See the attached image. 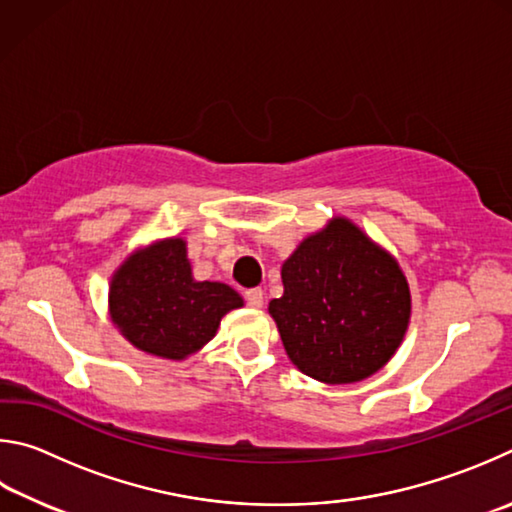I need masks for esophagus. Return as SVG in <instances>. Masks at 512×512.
<instances>
[{
    "mask_svg": "<svg viewBox=\"0 0 512 512\" xmlns=\"http://www.w3.org/2000/svg\"><path fill=\"white\" fill-rule=\"evenodd\" d=\"M263 299H265V294L261 288H251L245 292V301L251 308H263Z\"/></svg>",
    "mask_w": 512,
    "mask_h": 512,
    "instance_id": "obj_1",
    "label": "esophagus"
}]
</instances>
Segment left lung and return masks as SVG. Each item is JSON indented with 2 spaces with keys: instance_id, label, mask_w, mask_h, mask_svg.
I'll use <instances>...</instances> for the list:
<instances>
[{
  "instance_id": "1",
  "label": "left lung",
  "mask_w": 512,
  "mask_h": 512,
  "mask_svg": "<svg viewBox=\"0 0 512 512\" xmlns=\"http://www.w3.org/2000/svg\"><path fill=\"white\" fill-rule=\"evenodd\" d=\"M283 297L270 301L285 353L326 384L366 380L402 344L409 283L387 249L348 218L303 238L281 267Z\"/></svg>"
}]
</instances>
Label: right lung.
Here are the masks:
<instances>
[{
  "label": "right lung",
  "mask_w": 512,
  "mask_h": 512,
  "mask_svg": "<svg viewBox=\"0 0 512 512\" xmlns=\"http://www.w3.org/2000/svg\"><path fill=\"white\" fill-rule=\"evenodd\" d=\"M110 317L139 351L186 360L218 333L242 297L218 281H195L182 238L157 240L125 258L112 274Z\"/></svg>",
  "instance_id": "1"
}]
</instances>
